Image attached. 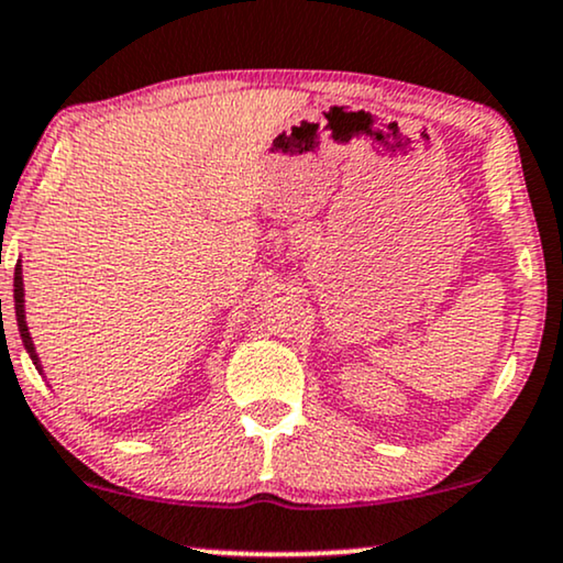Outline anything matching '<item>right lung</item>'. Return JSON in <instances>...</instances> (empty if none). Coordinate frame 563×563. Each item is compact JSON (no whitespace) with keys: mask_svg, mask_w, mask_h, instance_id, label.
I'll use <instances>...</instances> for the list:
<instances>
[{"mask_svg":"<svg viewBox=\"0 0 563 563\" xmlns=\"http://www.w3.org/2000/svg\"><path fill=\"white\" fill-rule=\"evenodd\" d=\"M15 317H18L20 338H23V345H25L27 355H31L33 366L44 374V366H41V358H38V353H35L31 330H27V322H25V283H23V265H20V262L15 267Z\"/></svg>","mask_w":563,"mask_h":563,"instance_id":"1","label":"right lung"}]
</instances>
